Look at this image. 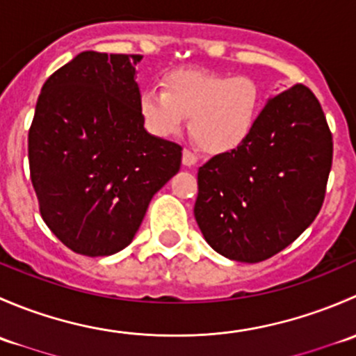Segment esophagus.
Segmentation results:
<instances>
[{
    "label": "esophagus",
    "mask_w": 356,
    "mask_h": 356,
    "mask_svg": "<svg viewBox=\"0 0 356 356\" xmlns=\"http://www.w3.org/2000/svg\"><path fill=\"white\" fill-rule=\"evenodd\" d=\"M196 161H198V156H196L191 149H184V152H182V165H186V167H193Z\"/></svg>",
    "instance_id": "1"
}]
</instances>
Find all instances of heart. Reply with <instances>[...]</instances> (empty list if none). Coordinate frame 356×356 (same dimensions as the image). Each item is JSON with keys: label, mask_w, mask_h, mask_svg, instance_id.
I'll return each instance as SVG.
<instances>
[{"label": "heart", "mask_w": 356, "mask_h": 356, "mask_svg": "<svg viewBox=\"0 0 356 356\" xmlns=\"http://www.w3.org/2000/svg\"><path fill=\"white\" fill-rule=\"evenodd\" d=\"M163 91L143 89L139 115L146 131L156 138H172L191 117L193 139L207 153H229L248 141L258 124L261 92L245 75L181 68L161 81Z\"/></svg>", "instance_id": "1"}]
</instances>
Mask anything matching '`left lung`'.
I'll return each instance as SVG.
<instances>
[{
    "mask_svg": "<svg viewBox=\"0 0 356 356\" xmlns=\"http://www.w3.org/2000/svg\"><path fill=\"white\" fill-rule=\"evenodd\" d=\"M332 134L314 92L296 84L261 110L253 134L198 170L195 218L229 260L257 264L289 246L321 211Z\"/></svg>",
    "mask_w": 356,
    "mask_h": 356,
    "instance_id": "obj_1",
    "label": "left lung"
}]
</instances>
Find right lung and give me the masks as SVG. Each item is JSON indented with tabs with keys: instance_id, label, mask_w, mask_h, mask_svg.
Masks as SVG:
<instances>
[{
	"instance_id": "obj_1",
	"label": "right lung",
	"mask_w": 356,
	"mask_h": 356,
	"mask_svg": "<svg viewBox=\"0 0 356 356\" xmlns=\"http://www.w3.org/2000/svg\"><path fill=\"white\" fill-rule=\"evenodd\" d=\"M139 55L82 51L49 75L29 129V167L49 231L86 257L131 245L182 148L139 115Z\"/></svg>"
}]
</instances>
